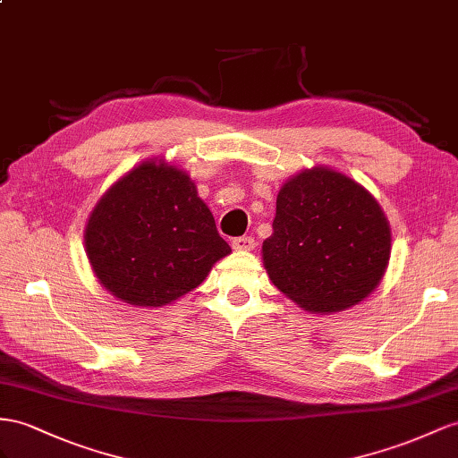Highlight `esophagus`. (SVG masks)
<instances>
[{
  "label": "esophagus",
  "instance_id": "34e87169",
  "mask_svg": "<svg viewBox=\"0 0 458 458\" xmlns=\"http://www.w3.org/2000/svg\"><path fill=\"white\" fill-rule=\"evenodd\" d=\"M255 240L251 236H240L232 240V248L236 251H251L255 250Z\"/></svg>",
  "mask_w": 458,
  "mask_h": 458
}]
</instances>
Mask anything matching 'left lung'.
I'll return each mask as SVG.
<instances>
[{
  "mask_svg": "<svg viewBox=\"0 0 458 458\" xmlns=\"http://www.w3.org/2000/svg\"><path fill=\"white\" fill-rule=\"evenodd\" d=\"M389 255V222L348 175L313 168L278 191L263 261L273 284L303 310L331 313L361 301L379 284Z\"/></svg>",
  "mask_w": 458,
  "mask_h": 458,
  "instance_id": "8db88e82",
  "label": "left lung"
}]
</instances>
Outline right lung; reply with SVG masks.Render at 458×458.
<instances>
[{"label":"right lung","mask_w":458,"mask_h":458,"mask_svg":"<svg viewBox=\"0 0 458 458\" xmlns=\"http://www.w3.org/2000/svg\"><path fill=\"white\" fill-rule=\"evenodd\" d=\"M85 245L100 284L145 308L191 292L232 251L190 175L157 162L110 187L89 218Z\"/></svg>","instance_id":"right-lung-1"}]
</instances>
